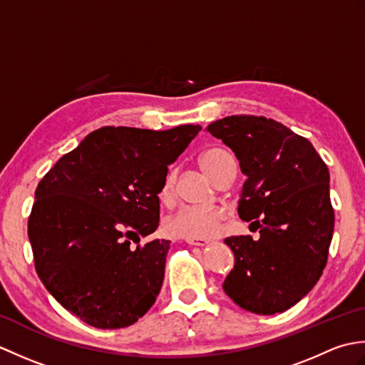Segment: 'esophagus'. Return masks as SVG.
<instances>
[{"instance_id": "obj_1", "label": "esophagus", "mask_w": 365, "mask_h": 365, "mask_svg": "<svg viewBox=\"0 0 365 365\" xmlns=\"http://www.w3.org/2000/svg\"><path fill=\"white\" fill-rule=\"evenodd\" d=\"M185 242H187L191 246H200V247L207 246L208 243H210V242H208V240H204V238H187V240H185Z\"/></svg>"}]
</instances>
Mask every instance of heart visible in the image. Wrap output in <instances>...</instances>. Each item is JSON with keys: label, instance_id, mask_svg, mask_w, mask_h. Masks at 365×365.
I'll use <instances>...</instances> for the list:
<instances>
[{"label": "heart", "instance_id": "b5f03b06", "mask_svg": "<svg viewBox=\"0 0 365 365\" xmlns=\"http://www.w3.org/2000/svg\"><path fill=\"white\" fill-rule=\"evenodd\" d=\"M227 160H234L232 155L221 147H212L199 157V163L205 173L213 177ZM174 173L169 170L160 188V199L168 202L174 192ZM224 221V212L215 205H183L169 216L166 230L170 237L177 238H210L216 235Z\"/></svg>", "mask_w": 365, "mask_h": 365}]
</instances>
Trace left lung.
<instances>
[{"label":"left lung","instance_id":"left-lung-1","mask_svg":"<svg viewBox=\"0 0 365 365\" xmlns=\"http://www.w3.org/2000/svg\"><path fill=\"white\" fill-rule=\"evenodd\" d=\"M207 131L235 152L246 175L238 215L260 234L224 240L235 267L222 289L245 311L284 312L327 267L334 232L328 166L306 138L263 115H227Z\"/></svg>","mask_w":365,"mask_h":365}]
</instances>
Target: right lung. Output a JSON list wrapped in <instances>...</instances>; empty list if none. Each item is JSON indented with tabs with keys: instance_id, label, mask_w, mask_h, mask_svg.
I'll return each instance as SVG.
<instances>
[{
	"instance_id": "1",
	"label": "right lung",
	"mask_w": 365,
	"mask_h": 365,
	"mask_svg": "<svg viewBox=\"0 0 365 365\" xmlns=\"http://www.w3.org/2000/svg\"><path fill=\"white\" fill-rule=\"evenodd\" d=\"M200 131L102 127L66 153L36 188L28 218L34 267L54 299L100 329L138 322L160 293L168 240L141 238L160 224L161 183Z\"/></svg>"
}]
</instances>
